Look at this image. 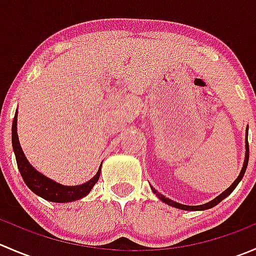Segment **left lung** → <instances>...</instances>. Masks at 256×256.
<instances>
[{"label": "left lung", "instance_id": "1", "mask_svg": "<svg viewBox=\"0 0 256 256\" xmlns=\"http://www.w3.org/2000/svg\"><path fill=\"white\" fill-rule=\"evenodd\" d=\"M246 131H248V128H246ZM245 148H246V152H245V161H244V166H242V172H240V174L238 176V178H236V180H234V183H233V184L230 186V187L228 188V190H224V192L222 193V194H219L218 197L214 198V200H210V202L206 203V204H202V206H184V204H180V203L174 202V200H168V198H166V197H164V196H162L161 193L157 192V190H154V188H152V190H154V193H156V196H157V197L160 198V200H162V202L167 203V204L172 206V207H174V208L183 209V210H206V209L213 208L214 206H216V204H218V203H220L222 200H224V198L228 197V196L230 194V193L233 192L234 190H236V186H238V183L240 182V180H242V176H244L245 171H246L248 161H249V144H248V138H246V144H245Z\"/></svg>", "mask_w": 256, "mask_h": 256}]
</instances>
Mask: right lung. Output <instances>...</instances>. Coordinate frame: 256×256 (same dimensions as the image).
I'll use <instances>...</instances> for the list:
<instances>
[{
	"label": "right lung",
	"instance_id": "1",
	"mask_svg": "<svg viewBox=\"0 0 256 256\" xmlns=\"http://www.w3.org/2000/svg\"><path fill=\"white\" fill-rule=\"evenodd\" d=\"M12 146H14V154H16L18 170H20V176H22L23 180H24L26 184L28 186V188H30L33 193H36V194L40 196V197L44 198V200H50V202L66 203L72 202V200H80V198L85 197V196L92 190V188L94 187V184L98 182V180H99L102 167L99 168L98 174H95L92 180H88L86 183L80 186H72V187L59 184V183L49 180V178L43 176L42 174L36 171V170L30 166V162L27 161V158H26L24 154H23L22 148H20V141H18L17 112L16 115H14V124H12Z\"/></svg>",
	"mask_w": 256,
	"mask_h": 256
}]
</instances>
